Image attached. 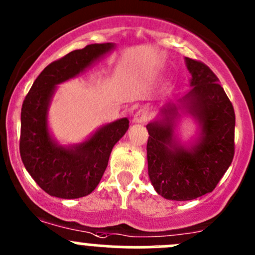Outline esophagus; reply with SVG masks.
I'll return each instance as SVG.
<instances>
[{
	"instance_id": "34e87169",
	"label": "esophagus",
	"mask_w": 255,
	"mask_h": 255,
	"mask_svg": "<svg viewBox=\"0 0 255 255\" xmlns=\"http://www.w3.org/2000/svg\"><path fill=\"white\" fill-rule=\"evenodd\" d=\"M146 117H148V113H146L145 110L140 109L135 112L134 117H133V122L134 123H143L146 121Z\"/></svg>"
}]
</instances>
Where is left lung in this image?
<instances>
[{
	"label": "left lung",
	"mask_w": 255,
	"mask_h": 255,
	"mask_svg": "<svg viewBox=\"0 0 255 255\" xmlns=\"http://www.w3.org/2000/svg\"><path fill=\"white\" fill-rule=\"evenodd\" d=\"M191 90L176 104L169 102L146 125L148 175L160 196L189 201L212 191L235 155L236 116L218 79L207 65L185 58ZM182 114L198 123V137L189 144L175 133Z\"/></svg>",
	"instance_id": "obj_1"
}]
</instances>
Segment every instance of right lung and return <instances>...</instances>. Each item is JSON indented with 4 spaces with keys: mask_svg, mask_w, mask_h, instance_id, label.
Listing matches in <instances>:
<instances>
[{
    "mask_svg": "<svg viewBox=\"0 0 255 255\" xmlns=\"http://www.w3.org/2000/svg\"><path fill=\"white\" fill-rule=\"evenodd\" d=\"M113 49V43L90 44L53 61L35 79L23 101L20 158L30 176L50 196L79 199L91 194L106 170L112 148L129 127L128 118H120L71 145L58 143L49 130V107L58 85L76 78Z\"/></svg>",
    "mask_w": 255,
    "mask_h": 255,
    "instance_id": "right-lung-1",
    "label": "right lung"
}]
</instances>
